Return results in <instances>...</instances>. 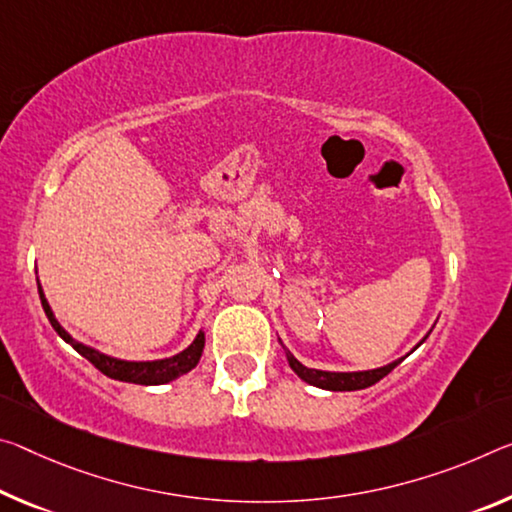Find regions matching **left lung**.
I'll return each mask as SVG.
<instances>
[{"label": "left lung", "mask_w": 512, "mask_h": 512, "mask_svg": "<svg viewBox=\"0 0 512 512\" xmlns=\"http://www.w3.org/2000/svg\"><path fill=\"white\" fill-rule=\"evenodd\" d=\"M287 360H289V367L294 369L298 376L305 380V383H310L314 387H321V389H330V392H353V389H364V387L376 385L378 380H383L387 373L396 367V364L403 362V358H401V360H396V362L387 364V367H380V369L342 373V371L307 369L289 351H287Z\"/></svg>", "instance_id": "1"}]
</instances>
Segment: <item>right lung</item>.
Returning a JSON list of instances; mask_svg holds the SVG:
<instances>
[{"instance_id": "right-lung-1", "label": "right lung", "mask_w": 512, "mask_h": 512, "mask_svg": "<svg viewBox=\"0 0 512 512\" xmlns=\"http://www.w3.org/2000/svg\"><path fill=\"white\" fill-rule=\"evenodd\" d=\"M38 294H40V303H43V310L47 314V319H50L52 328L59 332V337L63 342H68L72 348L79 355H84V358L93 364L95 369H100L104 376H109L113 380H123V383H136V385H164L170 383V380L180 378L182 373L191 371L196 367L200 355H202V348H205V335L198 332V337L193 339V344L189 348H184L182 353L173 355V358H166V360H154V362H127V360H118V358H109V355H104L100 351H95L91 346H84L72 339L66 330L59 326V321L54 319V314L50 310V303L45 300L43 289L38 285Z\"/></svg>"}]
</instances>
